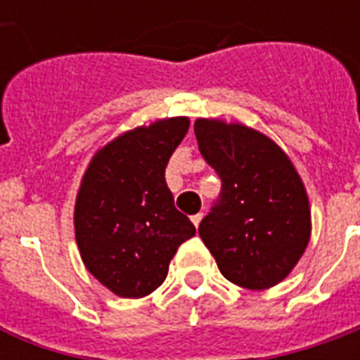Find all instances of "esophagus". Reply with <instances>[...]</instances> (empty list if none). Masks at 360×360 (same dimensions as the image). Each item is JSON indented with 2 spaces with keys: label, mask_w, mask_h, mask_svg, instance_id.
Instances as JSON below:
<instances>
[{
  "label": "esophagus",
  "mask_w": 360,
  "mask_h": 360,
  "mask_svg": "<svg viewBox=\"0 0 360 360\" xmlns=\"http://www.w3.org/2000/svg\"><path fill=\"white\" fill-rule=\"evenodd\" d=\"M201 219H203V212H198V214H191V222H193V226L198 228L199 222H201Z\"/></svg>",
  "instance_id": "esophagus-1"
}]
</instances>
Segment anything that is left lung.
Returning <instances> with one entry per match:
<instances>
[{
    "mask_svg": "<svg viewBox=\"0 0 360 360\" xmlns=\"http://www.w3.org/2000/svg\"><path fill=\"white\" fill-rule=\"evenodd\" d=\"M199 151L220 178V193L199 236L222 276L248 290L282 282L311 236L301 178L276 143L241 124L199 119Z\"/></svg>",
    "mask_w": 360,
    "mask_h": 360,
    "instance_id": "obj_1",
    "label": "left lung"
}]
</instances>
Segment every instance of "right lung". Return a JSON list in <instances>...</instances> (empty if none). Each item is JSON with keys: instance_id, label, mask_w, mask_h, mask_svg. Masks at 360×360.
Listing matches in <instances>:
<instances>
[{"instance_id": "obj_1", "label": "right lung", "mask_w": 360, "mask_h": 360, "mask_svg": "<svg viewBox=\"0 0 360 360\" xmlns=\"http://www.w3.org/2000/svg\"><path fill=\"white\" fill-rule=\"evenodd\" d=\"M186 117L157 120L107 143L76 198V243L86 269L120 297H143L165 282L180 243L195 236L165 180L188 134Z\"/></svg>"}]
</instances>
